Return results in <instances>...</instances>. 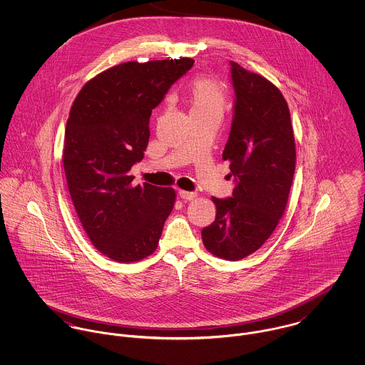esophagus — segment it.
Wrapping results in <instances>:
<instances>
[{"instance_id": "34e87169", "label": "esophagus", "mask_w": 365, "mask_h": 365, "mask_svg": "<svg viewBox=\"0 0 365 365\" xmlns=\"http://www.w3.org/2000/svg\"><path fill=\"white\" fill-rule=\"evenodd\" d=\"M178 195L185 201H194L197 198V192H190V191H184V190H180Z\"/></svg>"}]
</instances>
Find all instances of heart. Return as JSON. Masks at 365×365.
I'll return each instance as SVG.
<instances>
[{"instance_id":"heart-1","label":"heart","mask_w":365,"mask_h":365,"mask_svg":"<svg viewBox=\"0 0 365 365\" xmlns=\"http://www.w3.org/2000/svg\"><path fill=\"white\" fill-rule=\"evenodd\" d=\"M226 93L220 81L212 77H197L190 84L191 116L222 118L226 109Z\"/></svg>"}]
</instances>
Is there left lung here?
Listing matches in <instances>:
<instances>
[{
    "mask_svg": "<svg viewBox=\"0 0 365 365\" xmlns=\"http://www.w3.org/2000/svg\"><path fill=\"white\" fill-rule=\"evenodd\" d=\"M230 64L236 100L222 158L230 163L237 184L232 198H212L216 217L202 229V242L213 256L237 261L259 250L282 217L297 149L281 91L260 74Z\"/></svg>",
    "mask_w": 365,
    "mask_h": 365,
    "instance_id": "left-lung-1",
    "label": "left lung"
}]
</instances>
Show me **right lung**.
<instances>
[{"label": "right lung", "instance_id": "1", "mask_svg": "<svg viewBox=\"0 0 365 365\" xmlns=\"http://www.w3.org/2000/svg\"><path fill=\"white\" fill-rule=\"evenodd\" d=\"M192 64L190 57L118 64L87 81L71 105L63 149L68 192L88 239L112 260L153 255L174 208L173 188L133 185L129 171L145 156L152 109Z\"/></svg>", "mask_w": 365, "mask_h": 365}]
</instances>
